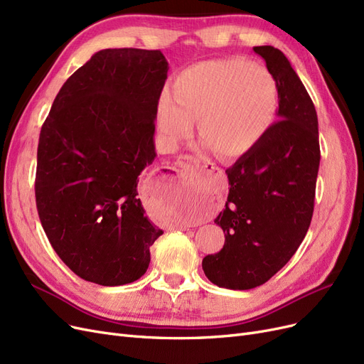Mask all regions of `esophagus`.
<instances>
[{
	"label": "esophagus",
	"instance_id": "obj_1",
	"mask_svg": "<svg viewBox=\"0 0 364 364\" xmlns=\"http://www.w3.org/2000/svg\"><path fill=\"white\" fill-rule=\"evenodd\" d=\"M178 168L181 173L189 172V169L192 168H198V169H204L205 172H213L215 171V165L210 160L203 159V157H195V156H183L178 160ZM177 230H186V227H175Z\"/></svg>",
	"mask_w": 364,
	"mask_h": 364
}]
</instances>
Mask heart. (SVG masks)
<instances>
[{
  "label": "heart",
  "instance_id": "b5f03b06",
  "mask_svg": "<svg viewBox=\"0 0 364 364\" xmlns=\"http://www.w3.org/2000/svg\"><path fill=\"white\" fill-rule=\"evenodd\" d=\"M279 109L274 74L240 58H220L187 68L163 93L157 124L168 145L189 139L198 121L204 145L225 159L248 154L271 130Z\"/></svg>",
  "mask_w": 364,
  "mask_h": 364
}]
</instances>
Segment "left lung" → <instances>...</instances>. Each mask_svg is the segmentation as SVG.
<instances>
[{
	"instance_id": "obj_1",
	"label": "left lung",
	"mask_w": 364,
	"mask_h": 364,
	"mask_svg": "<svg viewBox=\"0 0 364 364\" xmlns=\"http://www.w3.org/2000/svg\"><path fill=\"white\" fill-rule=\"evenodd\" d=\"M254 51L278 81L279 121L225 171L230 192L215 219L225 243L203 260L205 277L232 290L264 284L296 252L311 222L321 161L318 114L298 74L278 48Z\"/></svg>"
}]
</instances>
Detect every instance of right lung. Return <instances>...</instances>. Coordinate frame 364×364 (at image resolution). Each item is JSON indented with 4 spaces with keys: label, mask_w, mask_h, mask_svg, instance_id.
<instances>
[{
    "label": "right lung",
    "mask_w": 364,
    "mask_h": 364,
    "mask_svg": "<svg viewBox=\"0 0 364 364\" xmlns=\"http://www.w3.org/2000/svg\"><path fill=\"white\" fill-rule=\"evenodd\" d=\"M168 62L159 50H101L66 80L42 125L34 192L41 224L71 271L100 286L142 277L163 231L139 175L156 159Z\"/></svg>",
    "instance_id": "obj_1"
}]
</instances>
